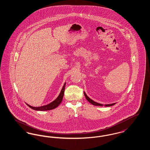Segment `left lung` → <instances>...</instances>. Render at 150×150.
Masks as SVG:
<instances>
[{
  "mask_svg": "<svg viewBox=\"0 0 150 150\" xmlns=\"http://www.w3.org/2000/svg\"><path fill=\"white\" fill-rule=\"evenodd\" d=\"M84 95H85V98H86V100L88 101V102L90 103L91 104H93V105H96V106H105V107H110V106H112V105H114L115 103H112V104H104V105H103V104H100V103H97V102H94V100H93L92 99H91L89 97V96H87V95L86 94V93H85V92L84 91Z\"/></svg>",
  "mask_w": 150,
  "mask_h": 150,
  "instance_id": "left-lung-1",
  "label": "left lung"
}]
</instances>
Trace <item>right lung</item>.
<instances>
[{"mask_svg": "<svg viewBox=\"0 0 150 150\" xmlns=\"http://www.w3.org/2000/svg\"><path fill=\"white\" fill-rule=\"evenodd\" d=\"M65 85H66V83H65V84L64 85L62 89L61 90L59 96H57V98L54 100L53 102L49 103L48 104L45 105H43V106H41V107H32L30 105L26 103V104L30 107V108L35 110H37V111H46V110H52L55 109L56 107H57L60 104V103L62 102V98L63 96L64 95V91H65Z\"/></svg>", "mask_w": 150, "mask_h": 150, "instance_id": "right-lung-1", "label": "right lung"}]
</instances>
